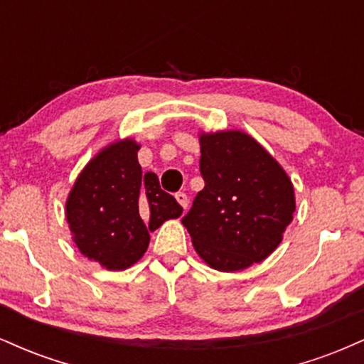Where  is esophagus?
<instances>
[{"label": "esophagus", "mask_w": 364, "mask_h": 364, "mask_svg": "<svg viewBox=\"0 0 364 364\" xmlns=\"http://www.w3.org/2000/svg\"><path fill=\"white\" fill-rule=\"evenodd\" d=\"M176 200H178L179 205H181V207L186 210V207H188V195L183 193V191H178V193H176Z\"/></svg>", "instance_id": "obj_1"}]
</instances>
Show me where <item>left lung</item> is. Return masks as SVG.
<instances>
[{"instance_id":"1","label":"left lung","mask_w":364,"mask_h":364,"mask_svg":"<svg viewBox=\"0 0 364 364\" xmlns=\"http://www.w3.org/2000/svg\"><path fill=\"white\" fill-rule=\"evenodd\" d=\"M203 186L183 225L212 269L236 272L265 260L282 241L296 210L286 171L240 129L200 135Z\"/></svg>"}]
</instances>
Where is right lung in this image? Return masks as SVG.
Here are the masks:
<instances>
[{"label": "right lung", "instance_id": "add662e5", "mask_svg": "<svg viewBox=\"0 0 364 364\" xmlns=\"http://www.w3.org/2000/svg\"><path fill=\"white\" fill-rule=\"evenodd\" d=\"M140 145L124 139L102 149L78 174L66 200V220L82 255L124 270L144 257L149 231L183 214L157 174H141Z\"/></svg>", "mask_w": 364, "mask_h": 364}]
</instances>
